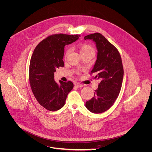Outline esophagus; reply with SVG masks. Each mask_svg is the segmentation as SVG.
<instances>
[{
	"mask_svg": "<svg viewBox=\"0 0 152 152\" xmlns=\"http://www.w3.org/2000/svg\"><path fill=\"white\" fill-rule=\"evenodd\" d=\"M74 85H75L76 86H77V88H80V87H82V86H83V85H82L81 83H79V82H75V83H74Z\"/></svg>",
	"mask_w": 152,
	"mask_h": 152,
	"instance_id": "34e87169",
	"label": "esophagus"
}]
</instances>
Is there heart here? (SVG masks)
<instances>
[{
  "label": "heart",
  "instance_id": "heart-1",
  "mask_svg": "<svg viewBox=\"0 0 152 152\" xmlns=\"http://www.w3.org/2000/svg\"><path fill=\"white\" fill-rule=\"evenodd\" d=\"M80 53H85V52H88V51H94V48L89 45L86 44H83L80 45ZM70 52V50L68 49L66 52V57H67Z\"/></svg>",
  "mask_w": 152,
  "mask_h": 152
}]
</instances>
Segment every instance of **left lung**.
<instances>
[{
  "mask_svg": "<svg viewBox=\"0 0 152 152\" xmlns=\"http://www.w3.org/2000/svg\"><path fill=\"white\" fill-rule=\"evenodd\" d=\"M84 39L92 40L96 44L97 58L91 73L100 80L94 96L85 106L93 113H102L111 108L120 92L124 76L122 60L118 50L101 34H90Z\"/></svg>",
  "mask_w": 152,
  "mask_h": 152,
  "instance_id": "left-lung-1",
  "label": "left lung"
}]
</instances>
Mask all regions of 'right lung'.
Returning a JSON list of instances; mask_svg holds the SVG:
<instances>
[{"instance_id":"obj_1","label":"right lung","mask_w":152,"mask_h":152,"mask_svg":"<svg viewBox=\"0 0 152 152\" xmlns=\"http://www.w3.org/2000/svg\"><path fill=\"white\" fill-rule=\"evenodd\" d=\"M79 35L54 34L41 41L32 55L29 80L32 91L38 103L50 111L61 109L68 94L72 90L71 81L54 80L56 69L64 66V46L78 39Z\"/></svg>"}]
</instances>
